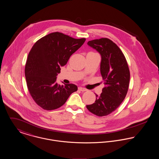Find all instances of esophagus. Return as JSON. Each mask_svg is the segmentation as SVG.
<instances>
[{
  "mask_svg": "<svg viewBox=\"0 0 159 159\" xmlns=\"http://www.w3.org/2000/svg\"><path fill=\"white\" fill-rule=\"evenodd\" d=\"M79 90H80V91H83V92L87 91V89H86V88H82V87H79Z\"/></svg>",
  "mask_w": 159,
  "mask_h": 159,
  "instance_id": "esophagus-1",
  "label": "esophagus"
}]
</instances>
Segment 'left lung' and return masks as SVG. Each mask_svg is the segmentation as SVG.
<instances>
[{"mask_svg":"<svg viewBox=\"0 0 159 159\" xmlns=\"http://www.w3.org/2000/svg\"><path fill=\"white\" fill-rule=\"evenodd\" d=\"M88 45L100 54V73L105 86L94 103L86 105L93 114L105 116L116 110L126 96L130 72L126 58L119 47L108 38L90 40Z\"/></svg>","mask_w":159,"mask_h":159,"instance_id":"8db88e82","label":"left lung"}]
</instances>
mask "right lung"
Segmentation results:
<instances>
[{"label":"right lung","mask_w":159,"mask_h":159,"mask_svg":"<svg viewBox=\"0 0 159 159\" xmlns=\"http://www.w3.org/2000/svg\"><path fill=\"white\" fill-rule=\"evenodd\" d=\"M85 40L54 32L38 40L30 50L25 68L26 85L34 102L43 110L60 108L77 90L71 84L58 85L56 76Z\"/></svg>","instance_id":"obj_1"}]
</instances>
